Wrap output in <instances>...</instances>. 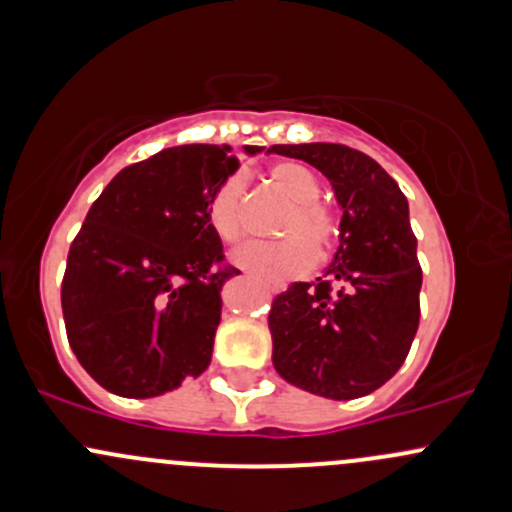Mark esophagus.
<instances>
[{"instance_id":"esophagus-1","label":"esophagus","mask_w":512,"mask_h":512,"mask_svg":"<svg viewBox=\"0 0 512 512\" xmlns=\"http://www.w3.org/2000/svg\"><path fill=\"white\" fill-rule=\"evenodd\" d=\"M270 289H272V294H277L282 287H279V284H274V287H270Z\"/></svg>"}]
</instances>
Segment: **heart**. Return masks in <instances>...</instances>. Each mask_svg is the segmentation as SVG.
<instances>
[{
    "label": "heart",
    "mask_w": 512,
    "mask_h": 512,
    "mask_svg": "<svg viewBox=\"0 0 512 512\" xmlns=\"http://www.w3.org/2000/svg\"><path fill=\"white\" fill-rule=\"evenodd\" d=\"M267 181L292 203L277 225L282 240L255 242L238 252L235 262L267 282H282L309 270L316 257H326L336 245L341 223L338 215L319 201V179L304 164L277 161L267 169ZM242 191L245 184L240 176H230L208 201V223L225 245H240L245 240Z\"/></svg>",
    "instance_id": "heart-1"
}]
</instances>
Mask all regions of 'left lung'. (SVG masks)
Instances as JSON below:
<instances>
[{
    "instance_id": "8db88e82",
    "label": "left lung",
    "mask_w": 512,
    "mask_h": 512,
    "mask_svg": "<svg viewBox=\"0 0 512 512\" xmlns=\"http://www.w3.org/2000/svg\"><path fill=\"white\" fill-rule=\"evenodd\" d=\"M270 152L319 169L343 211L326 277L289 284L272 301L274 368L328 400L370 395L402 368L419 326L422 267L405 193L346 144H274Z\"/></svg>"
}]
</instances>
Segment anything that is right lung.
Returning <instances> with one entry per match:
<instances>
[{
	"label": "right lung",
	"mask_w": 512,
	"mask_h": 512,
	"mask_svg": "<svg viewBox=\"0 0 512 512\" xmlns=\"http://www.w3.org/2000/svg\"><path fill=\"white\" fill-rule=\"evenodd\" d=\"M230 147L186 144L122 169L71 242L63 321L78 363L120 397H157L211 363L225 262L208 201ZM257 154L260 147H245Z\"/></svg>",
	"instance_id": "right-lung-1"
}]
</instances>
